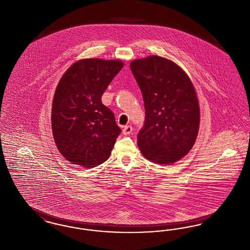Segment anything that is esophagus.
I'll return each mask as SVG.
<instances>
[{
    "label": "esophagus",
    "instance_id": "esophagus-1",
    "mask_svg": "<svg viewBox=\"0 0 250 250\" xmlns=\"http://www.w3.org/2000/svg\"><path fill=\"white\" fill-rule=\"evenodd\" d=\"M133 131V128L131 125H125L124 126V129H123V134L124 135H130Z\"/></svg>",
    "mask_w": 250,
    "mask_h": 250
}]
</instances>
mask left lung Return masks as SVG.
I'll return each instance as SVG.
<instances>
[{
  "instance_id": "obj_1",
  "label": "left lung",
  "mask_w": 250,
  "mask_h": 250,
  "mask_svg": "<svg viewBox=\"0 0 250 250\" xmlns=\"http://www.w3.org/2000/svg\"><path fill=\"white\" fill-rule=\"evenodd\" d=\"M130 69L146 113L138 134L142 155L159 165L180 160L192 148L199 130V103L191 81L180 66L158 56L133 60Z\"/></svg>"
}]
</instances>
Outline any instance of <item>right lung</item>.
Instances as JSON below:
<instances>
[{
	"label": "right lung",
	"mask_w": 250,
	"mask_h": 250,
	"mask_svg": "<svg viewBox=\"0 0 250 250\" xmlns=\"http://www.w3.org/2000/svg\"><path fill=\"white\" fill-rule=\"evenodd\" d=\"M123 67L121 60H81L61 77L52 105V131L71 164L91 168L110 157L121 129L101 97Z\"/></svg>",
	"instance_id": "right-lung-1"
}]
</instances>
